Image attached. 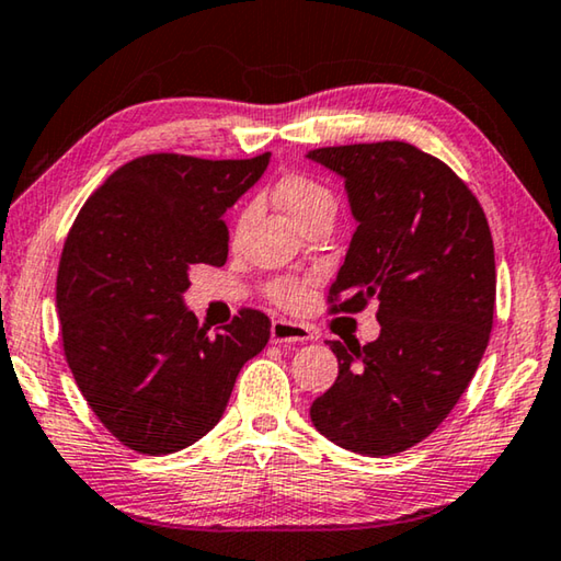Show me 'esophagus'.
Instances as JSON below:
<instances>
[{"mask_svg":"<svg viewBox=\"0 0 561 561\" xmlns=\"http://www.w3.org/2000/svg\"><path fill=\"white\" fill-rule=\"evenodd\" d=\"M314 334L307 324L289 322V319H274L272 322V342L274 344H297V342H312Z\"/></svg>","mask_w":561,"mask_h":561,"instance_id":"obj_1","label":"esophagus"}]
</instances>
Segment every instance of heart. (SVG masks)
Returning a JSON list of instances; mask_svg holds the SVG:
<instances>
[{
	"mask_svg": "<svg viewBox=\"0 0 561 561\" xmlns=\"http://www.w3.org/2000/svg\"><path fill=\"white\" fill-rule=\"evenodd\" d=\"M277 199L301 227H305L309 219H314L317 215H324V211H336L334 192L329 190L327 184H322L319 180H314V176H307V174L284 176V180L277 184ZM266 295H270L282 307H291V305H297L301 297H305V282L277 279L270 284Z\"/></svg>",
	"mask_w": 561,
	"mask_h": 561,
	"instance_id": "1",
	"label": "heart"
}]
</instances>
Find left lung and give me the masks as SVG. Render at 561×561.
Instances as JSON below:
<instances>
[{"label":"left lung","instance_id":"1","mask_svg":"<svg viewBox=\"0 0 561 561\" xmlns=\"http://www.w3.org/2000/svg\"><path fill=\"white\" fill-rule=\"evenodd\" d=\"M307 157L342 176L357 219L329 289L332 312L377 301L381 324L364 346L329 342L340 375L309 416L344 449L399 455L447 420L486 350L492 232L469 186L407 141L322 147Z\"/></svg>","mask_w":561,"mask_h":561}]
</instances>
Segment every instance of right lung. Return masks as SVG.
Wrapping results in <instances>:
<instances>
[{"label": "right lung", "mask_w": 561, "mask_h": 561, "mask_svg": "<svg viewBox=\"0 0 561 561\" xmlns=\"http://www.w3.org/2000/svg\"><path fill=\"white\" fill-rule=\"evenodd\" d=\"M270 157H137L69 229L57 272L65 357L96 420L139 455L202 439L225 414L239 369L270 342V317L256 309L209 336L182 297L194 264L227 262L225 211Z\"/></svg>", "instance_id": "obj_1"}]
</instances>
